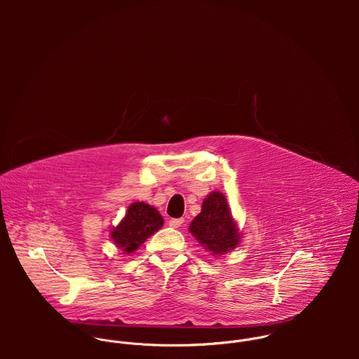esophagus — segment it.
<instances>
[{"instance_id":"esophagus-1","label":"esophagus","mask_w":359,"mask_h":359,"mask_svg":"<svg viewBox=\"0 0 359 359\" xmlns=\"http://www.w3.org/2000/svg\"><path fill=\"white\" fill-rule=\"evenodd\" d=\"M184 218H171L170 221H168V225L171 226V228H180L182 224H184Z\"/></svg>"}]
</instances>
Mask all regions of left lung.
<instances>
[{"label":"left lung","instance_id":"left-lung-1","mask_svg":"<svg viewBox=\"0 0 359 359\" xmlns=\"http://www.w3.org/2000/svg\"><path fill=\"white\" fill-rule=\"evenodd\" d=\"M189 231L212 256H222L241 242L238 224L221 192H211L205 198L202 211L191 222Z\"/></svg>","mask_w":359,"mask_h":359}]
</instances>
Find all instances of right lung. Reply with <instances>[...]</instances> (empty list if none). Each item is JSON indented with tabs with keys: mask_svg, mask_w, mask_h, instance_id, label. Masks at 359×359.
<instances>
[{
	"mask_svg": "<svg viewBox=\"0 0 359 359\" xmlns=\"http://www.w3.org/2000/svg\"><path fill=\"white\" fill-rule=\"evenodd\" d=\"M163 224L164 219L154 205L135 202L128 207L120 224L110 231V238L118 249L130 255L157 232Z\"/></svg>",
	"mask_w": 359,
	"mask_h": 359,
	"instance_id": "add662e5",
	"label": "right lung"
}]
</instances>
